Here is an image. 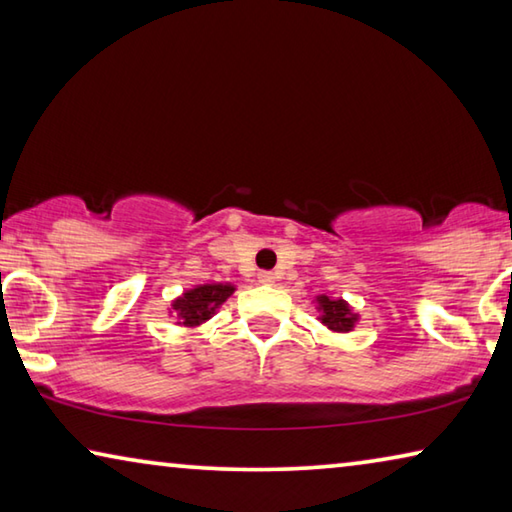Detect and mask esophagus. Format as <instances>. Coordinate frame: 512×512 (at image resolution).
<instances>
[{
	"label": "esophagus",
	"mask_w": 512,
	"mask_h": 512,
	"mask_svg": "<svg viewBox=\"0 0 512 512\" xmlns=\"http://www.w3.org/2000/svg\"><path fill=\"white\" fill-rule=\"evenodd\" d=\"M257 280L262 282V284H273L275 282V275L271 271H262V273L257 275Z\"/></svg>",
	"instance_id": "esophagus-1"
}]
</instances>
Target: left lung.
Returning <instances> with one entry per match:
<instances>
[{"label":"left lung","instance_id":"left-lung-1","mask_svg":"<svg viewBox=\"0 0 512 512\" xmlns=\"http://www.w3.org/2000/svg\"><path fill=\"white\" fill-rule=\"evenodd\" d=\"M318 309H320V323L327 325L332 332H350L354 327V320L357 316L352 314L350 307L345 305L343 300H332L327 296L318 298Z\"/></svg>","mask_w":512,"mask_h":512}]
</instances>
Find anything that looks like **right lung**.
Here are the masks:
<instances>
[{"mask_svg":"<svg viewBox=\"0 0 512 512\" xmlns=\"http://www.w3.org/2000/svg\"><path fill=\"white\" fill-rule=\"evenodd\" d=\"M232 291H235L232 284H203V287L187 291L183 298L173 302V314L180 320V325L196 327L205 323L216 307L232 296Z\"/></svg>","mask_w":512,"mask_h":512,"instance_id":"obj_1","label":"right lung"}]
</instances>
